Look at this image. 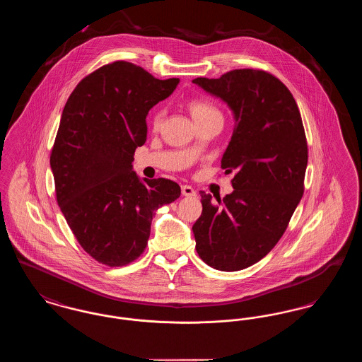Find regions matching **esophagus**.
Masks as SVG:
<instances>
[{
    "label": "esophagus",
    "instance_id": "34e87169",
    "mask_svg": "<svg viewBox=\"0 0 362 362\" xmlns=\"http://www.w3.org/2000/svg\"><path fill=\"white\" fill-rule=\"evenodd\" d=\"M182 195H185V197H195L197 192H195V189H192L191 186L185 185V186H182Z\"/></svg>",
    "mask_w": 362,
    "mask_h": 362
}]
</instances>
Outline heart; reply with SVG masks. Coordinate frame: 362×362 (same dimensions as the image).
I'll list each match as a JSON object with an SVG mask.
<instances>
[{"instance_id":"b5f03b06","label":"heart","mask_w":362,"mask_h":362,"mask_svg":"<svg viewBox=\"0 0 362 362\" xmlns=\"http://www.w3.org/2000/svg\"><path fill=\"white\" fill-rule=\"evenodd\" d=\"M189 110L195 123L210 118V117H214V115H221L216 107H213L211 104L206 103V102H201V100H191L189 103ZM163 118H164V110L157 108L152 115V123L155 126H158L163 121Z\"/></svg>"}]
</instances>
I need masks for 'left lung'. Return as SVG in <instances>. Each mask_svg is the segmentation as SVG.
Wrapping results in <instances>:
<instances>
[{
    "mask_svg": "<svg viewBox=\"0 0 362 362\" xmlns=\"http://www.w3.org/2000/svg\"><path fill=\"white\" fill-rule=\"evenodd\" d=\"M194 84L221 99L235 127L221 168L235 173L221 199L199 191L202 214L192 225L206 264L238 272L264 258L284 235L304 194L307 138L291 90L263 70L238 69Z\"/></svg>",
    "mask_w": 362,
    "mask_h": 362,
    "instance_id": "left-lung-1",
    "label": "left lung"
}]
</instances>
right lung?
Returning <instances> with one entry per match:
<instances>
[{"label": "right lung", "mask_w": 362, "mask_h": 362, "mask_svg": "<svg viewBox=\"0 0 362 362\" xmlns=\"http://www.w3.org/2000/svg\"><path fill=\"white\" fill-rule=\"evenodd\" d=\"M177 84L118 61L86 76L65 104L50 157L57 201L77 241L103 264L137 259L153 211L180 197L173 180L133 171L149 110Z\"/></svg>", "instance_id": "add662e5"}]
</instances>
